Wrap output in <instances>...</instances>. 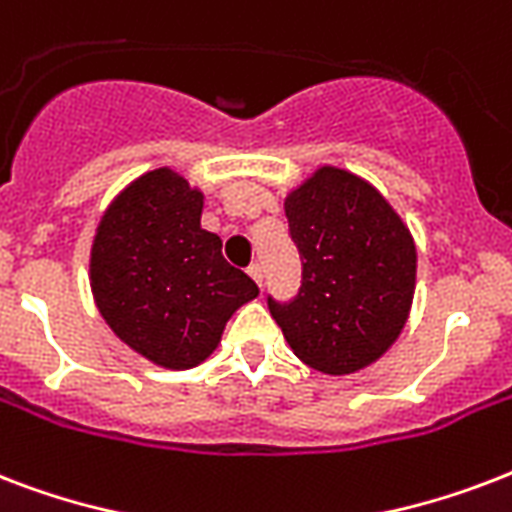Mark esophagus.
Instances as JSON below:
<instances>
[{
    "mask_svg": "<svg viewBox=\"0 0 512 512\" xmlns=\"http://www.w3.org/2000/svg\"><path fill=\"white\" fill-rule=\"evenodd\" d=\"M247 273H249V276H252V279H255L257 287H263V265H260V263H252V265H249V268H247Z\"/></svg>",
    "mask_w": 512,
    "mask_h": 512,
    "instance_id": "34e87169",
    "label": "esophagus"
}]
</instances>
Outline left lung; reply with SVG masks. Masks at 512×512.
I'll use <instances>...</instances> for the list:
<instances>
[{
	"mask_svg": "<svg viewBox=\"0 0 512 512\" xmlns=\"http://www.w3.org/2000/svg\"><path fill=\"white\" fill-rule=\"evenodd\" d=\"M303 260L297 295L268 308L295 356L327 374L364 369L396 342L414 297L417 249L380 191L321 167L284 201Z\"/></svg>",
	"mask_w": 512,
	"mask_h": 512,
	"instance_id": "8db88e82",
	"label": "left lung"
}]
</instances>
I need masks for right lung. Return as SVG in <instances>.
<instances>
[{
    "label": "right lung",
    "instance_id": "right-lung-1",
    "mask_svg": "<svg viewBox=\"0 0 512 512\" xmlns=\"http://www.w3.org/2000/svg\"><path fill=\"white\" fill-rule=\"evenodd\" d=\"M204 196L177 172L127 185L100 220L90 257L100 316L140 356L191 369L217 348L225 321L257 297V284L201 228Z\"/></svg>",
    "mask_w": 512,
    "mask_h": 512
}]
</instances>
